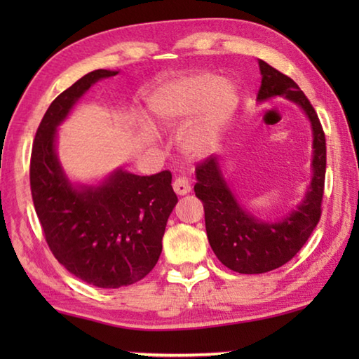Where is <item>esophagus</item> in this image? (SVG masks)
I'll return each instance as SVG.
<instances>
[{
  "instance_id": "1",
  "label": "esophagus",
  "mask_w": 359,
  "mask_h": 359,
  "mask_svg": "<svg viewBox=\"0 0 359 359\" xmlns=\"http://www.w3.org/2000/svg\"><path fill=\"white\" fill-rule=\"evenodd\" d=\"M172 188L177 194H187V193H190L191 185L185 177H177L172 182Z\"/></svg>"
}]
</instances>
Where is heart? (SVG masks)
<instances>
[{
    "mask_svg": "<svg viewBox=\"0 0 359 359\" xmlns=\"http://www.w3.org/2000/svg\"><path fill=\"white\" fill-rule=\"evenodd\" d=\"M233 90L215 76L198 74L172 82L151 95L149 107L155 123L180 125L203 109L201 118L185 135V149L203 155L214 147L220 126L233 107Z\"/></svg>",
    "mask_w": 359,
    "mask_h": 359,
    "instance_id": "1",
    "label": "heart"
}]
</instances>
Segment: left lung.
Masks as SVG:
<instances>
[{
	"label": "left lung",
	"instance_id": "8db88e82",
	"mask_svg": "<svg viewBox=\"0 0 359 359\" xmlns=\"http://www.w3.org/2000/svg\"><path fill=\"white\" fill-rule=\"evenodd\" d=\"M261 87L258 100L285 96L299 104L313 130V179L301 205L278 223H264L248 214L236 201L220 174L215 156L196 165L194 194L203 201L205 231L212 250L222 263L239 274H263L283 266L311 238L321 217L325 193L326 139L323 126L311 101L297 83L283 72L259 60Z\"/></svg>",
	"mask_w": 359,
	"mask_h": 359
}]
</instances>
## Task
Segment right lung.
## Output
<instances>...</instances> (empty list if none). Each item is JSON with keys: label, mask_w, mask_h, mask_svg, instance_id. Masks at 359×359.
I'll list each match as a JSON object with an SVG mask.
<instances>
[{"label": "right lung", "mask_w": 359, "mask_h": 359, "mask_svg": "<svg viewBox=\"0 0 359 359\" xmlns=\"http://www.w3.org/2000/svg\"><path fill=\"white\" fill-rule=\"evenodd\" d=\"M117 71L96 69L60 93L36 131L29 185L48 248L72 276L98 288L141 280L161 255V239L177 196L172 174H112L100 187H72L55 154V128L74 102Z\"/></svg>", "instance_id": "1"}]
</instances>
